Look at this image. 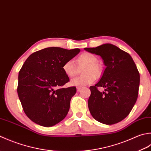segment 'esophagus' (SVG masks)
Segmentation results:
<instances>
[{
  "label": "esophagus",
  "instance_id": "34e87169",
  "mask_svg": "<svg viewBox=\"0 0 151 151\" xmlns=\"http://www.w3.org/2000/svg\"><path fill=\"white\" fill-rule=\"evenodd\" d=\"M81 90V87H77V91H78V92H79Z\"/></svg>",
  "mask_w": 151,
  "mask_h": 151
}]
</instances>
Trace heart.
Returning a JSON list of instances; mask_svg holds the SVG:
<instances>
[{
  "label": "heart",
  "mask_w": 151,
  "mask_h": 151,
  "mask_svg": "<svg viewBox=\"0 0 151 151\" xmlns=\"http://www.w3.org/2000/svg\"><path fill=\"white\" fill-rule=\"evenodd\" d=\"M76 65L84 66L83 76L77 77L71 81V84L78 87H83L94 83L95 79L100 77L103 72V66L98 63V58L93 53L85 52L76 58ZM63 70L68 78H73L78 73V68L72 60H68L63 65Z\"/></svg>",
  "instance_id": "b5f03b06"
}]
</instances>
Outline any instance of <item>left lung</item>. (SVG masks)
<instances>
[{
    "instance_id": "1",
    "label": "left lung",
    "mask_w": 151,
    "mask_h": 151,
    "mask_svg": "<svg viewBox=\"0 0 151 151\" xmlns=\"http://www.w3.org/2000/svg\"><path fill=\"white\" fill-rule=\"evenodd\" d=\"M85 50L100 55L106 69L100 80L91 86L88 106L93 118L105 124H116L125 119L136 102L140 76L136 64L127 52L106 44ZM105 88L100 93L97 87Z\"/></svg>"
}]
</instances>
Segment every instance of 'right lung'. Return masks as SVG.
Segmentation results:
<instances>
[{
	"label": "right lung",
	"mask_w": 151,
	"mask_h": 151,
	"mask_svg": "<svg viewBox=\"0 0 151 151\" xmlns=\"http://www.w3.org/2000/svg\"><path fill=\"white\" fill-rule=\"evenodd\" d=\"M80 51L47 47L32 53L24 63L18 76L17 94L24 113L34 122L50 127L65 118L76 87L63 88L70 81L63 65Z\"/></svg>",
	"instance_id": "obj_1"
}]
</instances>
